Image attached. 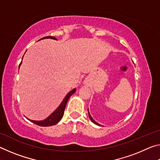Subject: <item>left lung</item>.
<instances>
[{"label":"left lung","mask_w":160,"mask_h":160,"mask_svg":"<svg viewBox=\"0 0 160 160\" xmlns=\"http://www.w3.org/2000/svg\"><path fill=\"white\" fill-rule=\"evenodd\" d=\"M88 113H89V117H90V120H91V121H92V122H93L94 123H95V124H97V125H98V126H100V125H99V124L98 123H97V122H96V121H94V119L92 118V116H91V115L90 114V112H89V111H88Z\"/></svg>","instance_id":"obj_1"}]
</instances>
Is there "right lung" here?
Returning <instances> with one entry per match:
<instances>
[{
    "mask_svg": "<svg viewBox=\"0 0 160 160\" xmlns=\"http://www.w3.org/2000/svg\"><path fill=\"white\" fill-rule=\"evenodd\" d=\"M56 39V38H55L54 37H43L41 39ZM39 39V40H41ZM23 58V57H22ZM21 64V63H20ZM20 67V66H19ZM76 91V89H73V90H71L70 92L69 93H68L67 95L65 97L64 99L63 100V102H61V104H60V106H59L56 110L54 111V112L51 113V114L48 116V118H47L44 120L43 121H33V120H30V119L28 118V120H29L31 121V122L34 123L35 124H37L38 126H53V125H55V124L58 123L59 121H61V119L62 118L63 116V113H64V110H65V108L66 107V104L68 102V100L70 98V97L72 95V94L75 93V92Z\"/></svg>",
    "mask_w": 160,
    "mask_h": 160,
    "instance_id": "right-lung-1",
    "label": "right lung"
}]
</instances>
